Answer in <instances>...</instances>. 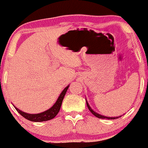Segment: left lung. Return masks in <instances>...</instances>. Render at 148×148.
Instances as JSON below:
<instances>
[{
	"label": "left lung",
	"mask_w": 148,
	"mask_h": 148,
	"mask_svg": "<svg viewBox=\"0 0 148 148\" xmlns=\"http://www.w3.org/2000/svg\"><path fill=\"white\" fill-rule=\"evenodd\" d=\"M85 100H86V99H85ZM86 105H87V106H88L89 110L91 112H92V115H94L95 117H97V118H101V119L114 120V119H117V118H120V117H121V115H120V116H117V117H108V116H105V115H100V114H99V113H97V112H95V111H94L93 110H92V108H90V106H89V103H88L87 100H86Z\"/></svg>",
	"instance_id": "1"
}]
</instances>
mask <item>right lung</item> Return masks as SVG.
Listing matches in <instances>:
<instances>
[{"instance_id": "obj_1", "label": "right lung", "mask_w": 148, "mask_h": 148, "mask_svg": "<svg viewBox=\"0 0 148 148\" xmlns=\"http://www.w3.org/2000/svg\"><path fill=\"white\" fill-rule=\"evenodd\" d=\"M69 85L65 87L64 88V90L61 92L60 95H59L58 98L57 99L56 102L55 103V104L49 109H48L47 110L44 111V112H40V113H37V114H30L27 113V112H23L21 110H19L15 106L14 108H16V110L22 115L23 117L25 118V119L30 120V121L33 122H43V121H47V120H50L53 118H54L57 115V114L58 113L59 111H60V107H61L62 102H63L64 96H65V93H66L67 90H68V88H69Z\"/></svg>"}]
</instances>
